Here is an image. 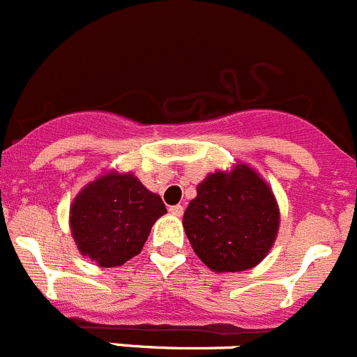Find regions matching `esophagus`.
Masks as SVG:
<instances>
[{"label":"esophagus","mask_w":357,"mask_h":357,"mask_svg":"<svg viewBox=\"0 0 357 357\" xmlns=\"http://www.w3.org/2000/svg\"><path fill=\"white\" fill-rule=\"evenodd\" d=\"M169 213L175 217H182V213H184V206L182 205H173L169 206Z\"/></svg>","instance_id":"obj_1"}]
</instances>
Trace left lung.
<instances>
[{
	"instance_id": "obj_1",
	"label": "left lung",
	"mask_w": 357,
	"mask_h": 357,
	"mask_svg": "<svg viewBox=\"0 0 357 357\" xmlns=\"http://www.w3.org/2000/svg\"><path fill=\"white\" fill-rule=\"evenodd\" d=\"M196 256L215 273L257 266L277 240L280 210L263 176L245 162L205 176L184 212Z\"/></svg>"
}]
</instances>
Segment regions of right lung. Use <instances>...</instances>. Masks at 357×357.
Segmentation results:
<instances>
[{
    "label": "right lung",
    "instance_id": "right-lung-1",
    "mask_svg": "<svg viewBox=\"0 0 357 357\" xmlns=\"http://www.w3.org/2000/svg\"><path fill=\"white\" fill-rule=\"evenodd\" d=\"M166 213L161 196L133 173H101L84 185L70 206V229L82 256L115 268L138 256L151 227Z\"/></svg>",
    "mask_w": 357,
    "mask_h": 357
}]
</instances>
